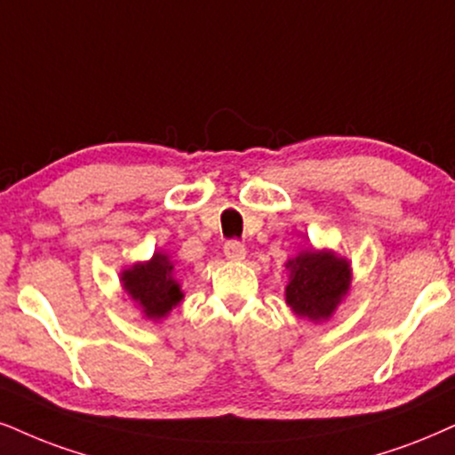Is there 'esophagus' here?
Returning <instances> with one entry per match:
<instances>
[{
    "instance_id": "obj_1",
    "label": "esophagus",
    "mask_w": 455,
    "mask_h": 455,
    "mask_svg": "<svg viewBox=\"0 0 455 455\" xmlns=\"http://www.w3.org/2000/svg\"><path fill=\"white\" fill-rule=\"evenodd\" d=\"M223 253H226L228 259L232 261H243L246 257V246L238 240H228L226 246H223Z\"/></svg>"
}]
</instances>
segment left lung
<instances>
[{
  "label": "left lung",
  "instance_id": "1",
  "mask_svg": "<svg viewBox=\"0 0 455 455\" xmlns=\"http://www.w3.org/2000/svg\"><path fill=\"white\" fill-rule=\"evenodd\" d=\"M287 304L297 316L321 323L331 318L352 283V267L333 251H301L287 263Z\"/></svg>",
  "mask_w": 455,
  "mask_h": 455
}]
</instances>
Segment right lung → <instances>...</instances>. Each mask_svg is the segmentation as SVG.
Listing matches in <instances>:
<instances>
[{
    "label": "right lung",
    "instance_id": "add662e5",
    "mask_svg": "<svg viewBox=\"0 0 455 455\" xmlns=\"http://www.w3.org/2000/svg\"><path fill=\"white\" fill-rule=\"evenodd\" d=\"M120 280L149 321L164 318L183 299L181 284L175 278V266L164 253H154L149 261L134 263L120 274Z\"/></svg>",
    "mask_w": 455,
    "mask_h": 455
}]
</instances>
